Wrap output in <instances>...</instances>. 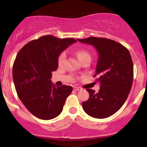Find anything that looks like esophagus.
Segmentation results:
<instances>
[{"mask_svg": "<svg viewBox=\"0 0 147 147\" xmlns=\"http://www.w3.org/2000/svg\"><path fill=\"white\" fill-rule=\"evenodd\" d=\"M73 89H74V90L79 91V90H82V88H79V87H74Z\"/></svg>", "mask_w": 147, "mask_h": 147, "instance_id": "obj_1", "label": "esophagus"}]
</instances>
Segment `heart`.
Returning <instances> with one entry per match:
<instances>
[{"label": "heart", "mask_w": 147, "mask_h": 147, "mask_svg": "<svg viewBox=\"0 0 147 147\" xmlns=\"http://www.w3.org/2000/svg\"><path fill=\"white\" fill-rule=\"evenodd\" d=\"M76 54H77V56L81 62L84 59H90V55L89 54L88 52H87L86 50H79L76 52ZM65 57H66V55H65V52H62L59 55L58 59H57V63H58V65H59V66L63 64L64 61H65Z\"/></svg>", "instance_id": "b5f03b06"}]
</instances>
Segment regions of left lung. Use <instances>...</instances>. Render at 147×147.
I'll return each mask as SVG.
<instances>
[{
    "label": "left lung",
    "mask_w": 147,
    "mask_h": 147,
    "mask_svg": "<svg viewBox=\"0 0 147 147\" xmlns=\"http://www.w3.org/2000/svg\"><path fill=\"white\" fill-rule=\"evenodd\" d=\"M93 45L99 54L96 66L98 92L87 88L89 99L82 102L84 111L92 117L102 119L115 113L126 102L133 80V64L128 49L121 43L106 38L88 37L77 39Z\"/></svg>",
    "instance_id": "1"
}]
</instances>
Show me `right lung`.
<instances>
[{
	"mask_svg": "<svg viewBox=\"0 0 147 147\" xmlns=\"http://www.w3.org/2000/svg\"><path fill=\"white\" fill-rule=\"evenodd\" d=\"M76 41L46 35L30 41L16 55L12 68L16 92L25 108L39 119L57 117L72 92V86H55L50 79L58 68L59 55Z\"/></svg>",
	"mask_w": 147,
	"mask_h": 147,
	"instance_id": "right-lung-1",
	"label": "right lung"
}]
</instances>
